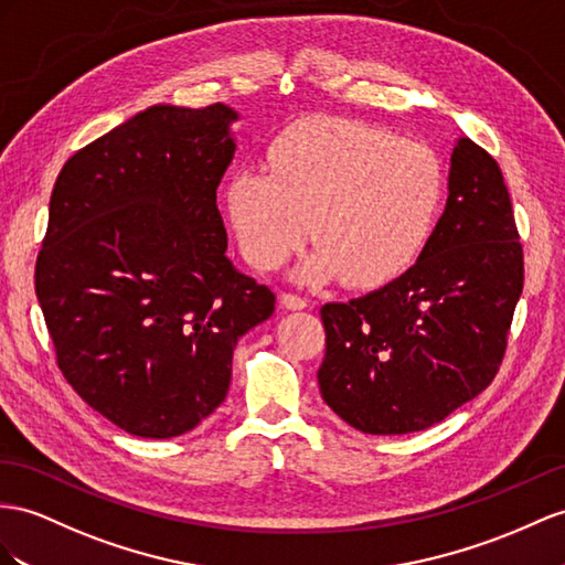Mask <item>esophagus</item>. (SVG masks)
<instances>
[{
  "label": "esophagus",
  "instance_id": "34e87169",
  "mask_svg": "<svg viewBox=\"0 0 565 565\" xmlns=\"http://www.w3.org/2000/svg\"><path fill=\"white\" fill-rule=\"evenodd\" d=\"M279 302H281V308H286V310H306L308 308L306 298L296 296V294H288V291L279 294Z\"/></svg>",
  "mask_w": 565,
  "mask_h": 565
}]
</instances>
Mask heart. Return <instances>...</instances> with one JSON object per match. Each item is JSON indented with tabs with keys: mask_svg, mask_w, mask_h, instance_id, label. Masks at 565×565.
Returning a JSON list of instances; mask_svg holds the SVG:
<instances>
[{
	"mask_svg": "<svg viewBox=\"0 0 565 565\" xmlns=\"http://www.w3.org/2000/svg\"><path fill=\"white\" fill-rule=\"evenodd\" d=\"M267 164L238 167L226 185L241 250L257 269L279 267L312 228L300 281L374 288L401 277L437 226L441 159L386 128L302 119L271 140Z\"/></svg>",
	"mask_w": 565,
	"mask_h": 565,
	"instance_id": "obj_1",
	"label": "heart"
}]
</instances>
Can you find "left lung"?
Masks as SVG:
<instances>
[{"instance_id": "1", "label": "left lung", "mask_w": 565, "mask_h": 565, "mask_svg": "<svg viewBox=\"0 0 565 565\" xmlns=\"http://www.w3.org/2000/svg\"><path fill=\"white\" fill-rule=\"evenodd\" d=\"M523 279L497 159L460 138L444 214L417 263L363 298L322 306L324 403L382 437L441 423L497 377Z\"/></svg>"}]
</instances>
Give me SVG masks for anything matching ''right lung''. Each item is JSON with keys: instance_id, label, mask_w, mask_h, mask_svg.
<instances>
[{"instance_id": "1", "label": "right lung", "mask_w": 565, "mask_h": 565, "mask_svg": "<svg viewBox=\"0 0 565 565\" xmlns=\"http://www.w3.org/2000/svg\"><path fill=\"white\" fill-rule=\"evenodd\" d=\"M238 114L154 105L56 177L35 294L66 382L142 439L191 431L226 398L238 339L274 312L226 257L216 185Z\"/></svg>"}]
</instances>
